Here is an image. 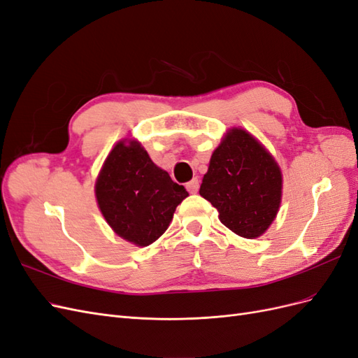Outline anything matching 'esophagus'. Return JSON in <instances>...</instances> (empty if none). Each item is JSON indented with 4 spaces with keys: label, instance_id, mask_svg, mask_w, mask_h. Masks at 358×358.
Masks as SVG:
<instances>
[{
    "label": "esophagus",
    "instance_id": "esophagus-1",
    "mask_svg": "<svg viewBox=\"0 0 358 358\" xmlns=\"http://www.w3.org/2000/svg\"><path fill=\"white\" fill-rule=\"evenodd\" d=\"M199 188H200L199 179H192V180H189V182L187 183V189H188L191 194H196V192L199 191Z\"/></svg>",
    "mask_w": 358,
    "mask_h": 358
}]
</instances>
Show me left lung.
Wrapping results in <instances>:
<instances>
[{
    "label": "left lung",
    "mask_w": 358,
    "mask_h": 358,
    "mask_svg": "<svg viewBox=\"0 0 358 358\" xmlns=\"http://www.w3.org/2000/svg\"><path fill=\"white\" fill-rule=\"evenodd\" d=\"M200 196L218 209L225 227L254 239L275 220L282 176L272 155L251 134L234 128L215 149Z\"/></svg>",
    "instance_id": "1"
}]
</instances>
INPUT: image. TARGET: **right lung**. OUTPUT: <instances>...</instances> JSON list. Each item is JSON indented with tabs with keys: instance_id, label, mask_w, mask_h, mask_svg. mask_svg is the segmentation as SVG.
I'll use <instances>...</instances> for the list:
<instances>
[{
	"instance_id": "add662e5",
	"label": "right lung",
	"mask_w": 358,
	"mask_h": 358,
	"mask_svg": "<svg viewBox=\"0 0 358 358\" xmlns=\"http://www.w3.org/2000/svg\"><path fill=\"white\" fill-rule=\"evenodd\" d=\"M96 201L116 234L138 246L167 230L187 189L157 167L137 142H119L95 183Z\"/></svg>"
}]
</instances>
